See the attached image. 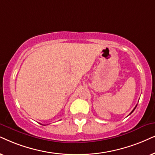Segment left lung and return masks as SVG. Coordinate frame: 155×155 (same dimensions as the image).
Segmentation results:
<instances>
[{
	"label": "left lung",
	"mask_w": 155,
	"mask_h": 155,
	"mask_svg": "<svg viewBox=\"0 0 155 155\" xmlns=\"http://www.w3.org/2000/svg\"><path fill=\"white\" fill-rule=\"evenodd\" d=\"M137 105H136V107H134V109H133V110H132V111H131V113H130V114H132V112H133V111H134V109H136V107H137Z\"/></svg>",
	"instance_id": "left-lung-1"
}]
</instances>
